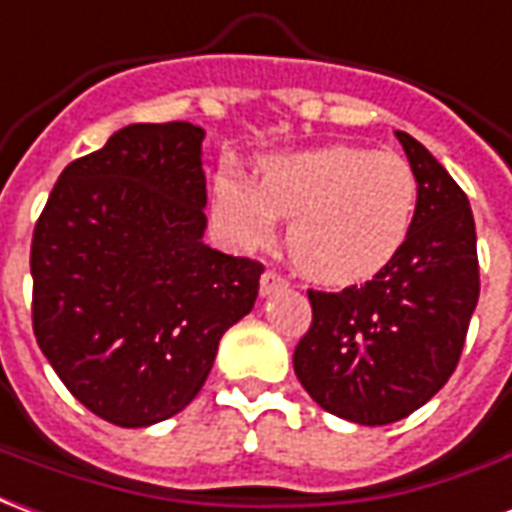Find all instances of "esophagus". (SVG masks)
<instances>
[{"mask_svg":"<svg viewBox=\"0 0 512 512\" xmlns=\"http://www.w3.org/2000/svg\"><path fill=\"white\" fill-rule=\"evenodd\" d=\"M281 286H286V278H283L281 272L267 270L264 275H261V281H259L261 294H272L275 289H281Z\"/></svg>","mask_w":512,"mask_h":512,"instance_id":"esophagus-1","label":"esophagus"}]
</instances>
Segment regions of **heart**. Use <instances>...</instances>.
<instances>
[{
  "label": "heart",
  "mask_w": 512,
  "mask_h": 512,
  "mask_svg": "<svg viewBox=\"0 0 512 512\" xmlns=\"http://www.w3.org/2000/svg\"><path fill=\"white\" fill-rule=\"evenodd\" d=\"M417 207V177L395 152L322 147L261 163L259 182L215 177V215L231 240L259 248L292 218L289 256L308 278L349 286L401 251Z\"/></svg>",
  "instance_id": "heart-1"
}]
</instances>
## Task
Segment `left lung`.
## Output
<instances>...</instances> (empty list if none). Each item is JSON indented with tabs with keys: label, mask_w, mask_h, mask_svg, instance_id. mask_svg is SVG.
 <instances>
[{
	"label": "left lung",
	"mask_w": 512,
	"mask_h": 512,
	"mask_svg": "<svg viewBox=\"0 0 512 512\" xmlns=\"http://www.w3.org/2000/svg\"><path fill=\"white\" fill-rule=\"evenodd\" d=\"M395 136L417 177L406 242L363 286L308 289L313 319L294 349V374L313 401L360 425L404 420L445 387L480 297L466 193L417 138Z\"/></svg>",
	"instance_id": "1"
}]
</instances>
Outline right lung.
<instances>
[{"instance_id": "obj_1", "label": "right lung", "mask_w": 512, "mask_h": 512, "mask_svg": "<svg viewBox=\"0 0 512 512\" xmlns=\"http://www.w3.org/2000/svg\"><path fill=\"white\" fill-rule=\"evenodd\" d=\"M204 130L128 125L59 174L32 234L37 346L89 412L169 420L199 395L261 261L204 245Z\"/></svg>"}]
</instances>
